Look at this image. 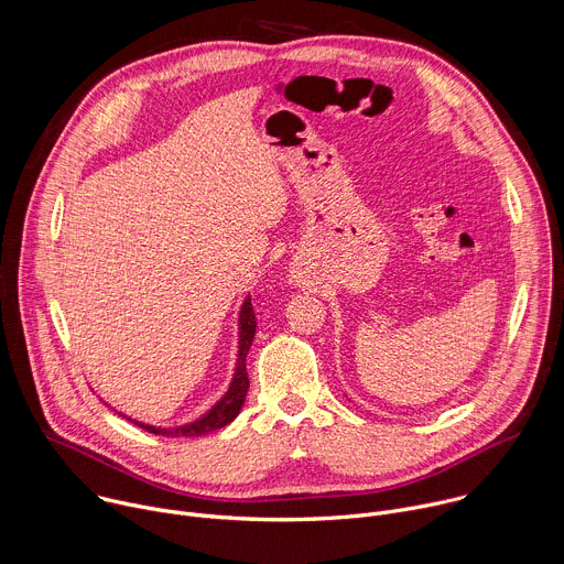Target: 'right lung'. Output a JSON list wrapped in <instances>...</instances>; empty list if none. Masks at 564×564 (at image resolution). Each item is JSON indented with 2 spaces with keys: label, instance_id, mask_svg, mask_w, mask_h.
Returning a JSON list of instances; mask_svg holds the SVG:
<instances>
[{
  "label": "right lung",
  "instance_id": "right-lung-1",
  "mask_svg": "<svg viewBox=\"0 0 564 564\" xmlns=\"http://www.w3.org/2000/svg\"><path fill=\"white\" fill-rule=\"evenodd\" d=\"M254 332H257V316H254V310H252V299L248 296L241 305V312H239V354H237V367H235V373H232V383H230L228 392L224 394V399L217 401L202 419H197L193 423L178 425V427H154V425L132 421V419H128V421H132L137 427L145 430L154 436H167V438L206 436V434H210L215 430H221L228 423H232L239 416V412L246 403V397H248V388H250L248 371H246V356H248V349L252 345Z\"/></svg>",
  "mask_w": 564,
  "mask_h": 564
}]
</instances>
